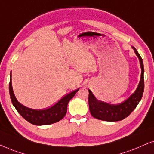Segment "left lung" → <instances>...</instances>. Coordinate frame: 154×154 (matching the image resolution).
<instances>
[{
    "label": "left lung",
    "instance_id": "left-lung-1",
    "mask_svg": "<svg viewBox=\"0 0 154 154\" xmlns=\"http://www.w3.org/2000/svg\"><path fill=\"white\" fill-rule=\"evenodd\" d=\"M135 54L139 58L141 67V77L140 83L135 91L125 101L119 105H111L105 102L99 101L93 94L91 91L88 89V105L91 115L98 119L106 121H118L124 119L135 109L138 103L141 100L144 88V65L141 56L135 47L132 46Z\"/></svg>",
    "mask_w": 154,
    "mask_h": 154
}]
</instances>
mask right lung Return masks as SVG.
<instances>
[{
	"instance_id": "right-lung-1",
	"label": "right lung",
	"mask_w": 154,
	"mask_h": 154,
	"mask_svg": "<svg viewBox=\"0 0 154 154\" xmlns=\"http://www.w3.org/2000/svg\"><path fill=\"white\" fill-rule=\"evenodd\" d=\"M10 77H11V75H10ZM79 89V88H78L74 91L67 94L48 109L36 110L25 107L17 101L13 92L11 77H10L9 84L10 96L13 105L24 119L32 124L36 125L52 124L61 120L66 114L67 107H68L69 101L74 97Z\"/></svg>"
}]
</instances>
